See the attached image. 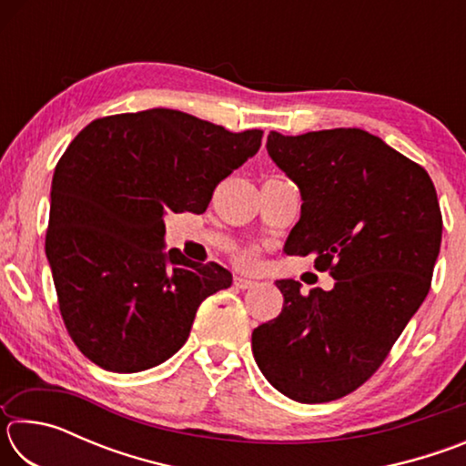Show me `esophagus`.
<instances>
[{"label": "esophagus", "mask_w": 466, "mask_h": 466, "mask_svg": "<svg viewBox=\"0 0 466 466\" xmlns=\"http://www.w3.org/2000/svg\"><path fill=\"white\" fill-rule=\"evenodd\" d=\"M234 286L238 289H248V288H255L257 281L250 279V278H242V275H236L234 278Z\"/></svg>", "instance_id": "obj_1"}]
</instances>
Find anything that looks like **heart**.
Returning <instances> with one entry per match:
<instances>
[{"label":"heart","mask_w":466,"mask_h":466,"mask_svg":"<svg viewBox=\"0 0 466 466\" xmlns=\"http://www.w3.org/2000/svg\"><path fill=\"white\" fill-rule=\"evenodd\" d=\"M240 263L252 265V263H255V255H252V252H244V255L240 257Z\"/></svg>","instance_id":"heart-1"}]
</instances>
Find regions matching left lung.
<instances>
[{"label":"left lung","mask_w":466,"mask_h":466,"mask_svg":"<svg viewBox=\"0 0 466 466\" xmlns=\"http://www.w3.org/2000/svg\"><path fill=\"white\" fill-rule=\"evenodd\" d=\"M302 211L283 250L317 255L330 291L278 279L283 309L252 330L263 376L298 403L341 399L372 376L430 291L441 214L428 172L364 129L267 137Z\"/></svg>","instance_id":"left-lung-1"}]
</instances>
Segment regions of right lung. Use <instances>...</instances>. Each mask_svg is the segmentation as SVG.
I'll use <instances>...</instances> for the list:
<instances>
[{"label": "right lung", "mask_w": 466, "mask_h": 466, "mask_svg": "<svg viewBox=\"0 0 466 466\" xmlns=\"http://www.w3.org/2000/svg\"><path fill=\"white\" fill-rule=\"evenodd\" d=\"M261 137L172 108L105 116L77 133L53 175L45 248L63 322L90 361L119 374L162 364L203 299L232 286L222 265L164 250V216L203 214Z\"/></svg>", "instance_id": "obj_1"}]
</instances>
